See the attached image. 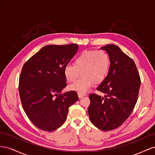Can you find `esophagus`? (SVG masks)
<instances>
[{
	"label": "esophagus",
	"mask_w": 155,
	"mask_h": 155,
	"mask_svg": "<svg viewBox=\"0 0 155 155\" xmlns=\"http://www.w3.org/2000/svg\"><path fill=\"white\" fill-rule=\"evenodd\" d=\"M78 94L79 98H82L83 97H84L86 95V94H80V93H78Z\"/></svg>",
	"instance_id": "obj_1"
}]
</instances>
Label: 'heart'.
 I'll return each instance as SVG.
<instances>
[{
    "label": "heart",
    "mask_w": 155,
    "mask_h": 155,
    "mask_svg": "<svg viewBox=\"0 0 155 155\" xmlns=\"http://www.w3.org/2000/svg\"><path fill=\"white\" fill-rule=\"evenodd\" d=\"M110 67V58L103 50L84 51L74 60V65L67 64L64 68L65 79L68 82L76 81L81 73L82 78L68 86L70 91L86 93L94 83L105 80Z\"/></svg>",
    "instance_id": "b5f03b06"
}]
</instances>
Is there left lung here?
Segmentation results:
<instances>
[{
  "label": "left lung",
  "mask_w": 155,
  "mask_h": 155,
  "mask_svg": "<svg viewBox=\"0 0 155 155\" xmlns=\"http://www.w3.org/2000/svg\"><path fill=\"white\" fill-rule=\"evenodd\" d=\"M101 49L107 52L110 64L109 73L97 90L106 95H89L88 112L91 122L107 131L118 128L129 118L137 102L141 81L134 61L118 46L107 45Z\"/></svg>",
  "instance_id": "obj_1"
}]
</instances>
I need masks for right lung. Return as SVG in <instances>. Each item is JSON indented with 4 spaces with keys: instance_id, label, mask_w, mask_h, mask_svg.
I'll return each mask as SVG.
<instances>
[{
    "instance_id": "right-lung-1",
    "label": "right lung",
    "mask_w": 155,
    "mask_h": 155,
    "mask_svg": "<svg viewBox=\"0 0 155 155\" xmlns=\"http://www.w3.org/2000/svg\"><path fill=\"white\" fill-rule=\"evenodd\" d=\"M78 49L77 44L45 46L23 65L18 84L22 105L41 130L50 132L60 127L68 108L78 100L76 92L61 94L67 86L64 68Z\"/></svg>"
}]
</instances>
